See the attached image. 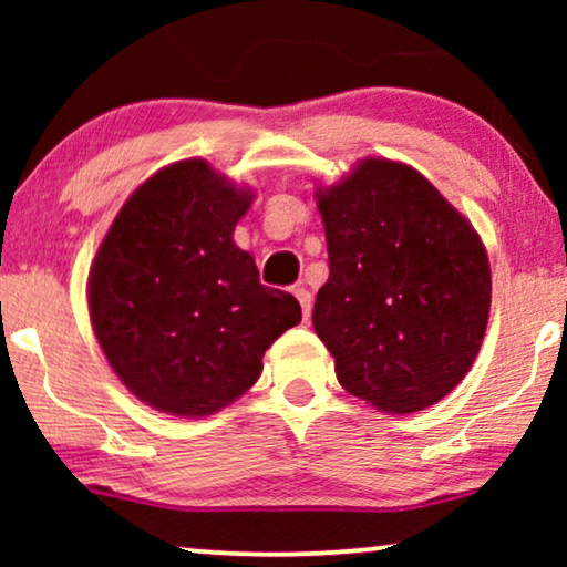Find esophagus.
Here are the masks:
<instances>
[{"instance_id":"34e87169","label":"esophagus","mask_w":567,"mask_h":567,"mask_svg":"<svg viewBox=\"0 0 567 567\" xmlns=\"http://www.w3.org/2000/svg\"><path fill=\"white\" fill-rule=\"evenodd\" d=\"M293 297L299 299L301 312H305V317H309V309H312V293H309L305 286H297V289H293Z\"/></svg>"}]
</instances>
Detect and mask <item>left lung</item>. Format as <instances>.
I'll return each mask as SVG.
<instances>
[{"label":"left lung","mask_w":567,"mask_h":567,"mask_svg":"<svg viewBox=\"0 0 567 567\" xmlns=\"http://www.w3.org/2000/svg\"><path fill=\"white\" fill-rule=\"evenodd\" d=\"M315 198L330 278L312 324L340 386L394 415L446 398L475 363L491 315L475 227L417 169L382 157Z\"/></svg>","instance_id":"1"}]
</instances>
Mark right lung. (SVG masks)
Instances as JSON below:
<instances>
[{"label": "right lung", "mask_w": 567, "mask_h": 567, "mask_svg": "<svg viewBox=\"0 0 567 567\" xmlns=\"http://www.w3.org/2000/svg\"><path fill=\"white\" fill-rule=\"evenodd\" d=\"M252 190L206 159L162 167L131 193L90 268V320L115 377L159 413L204 417L258 382L262 353L301 322L260 284L235 227Z\"/></svg>", "instance_id": "obj_1"}]
</instances>
